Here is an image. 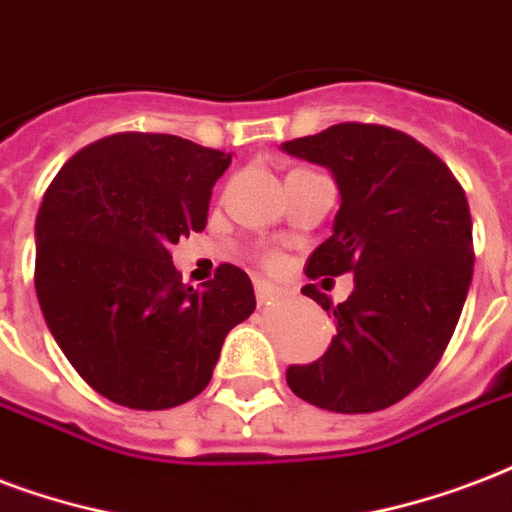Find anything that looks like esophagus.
Wrapping results in <instances>:
<instances>
[{
  "label": "esophagus",
  "instance_id": "1",
  "mask_svg": "<svg viewBox=\"0 0 512 512\" xmlns=\"http://www.w3.org/2000/svg\"><path fill=\"white\" fill-rule=\"evenodd\" d=\"M255 295H257V303H271V300L279 295V287L271 282H265V279H257Z\"/></svg>",
  "mask_w": 512,
  "mask_h": 512
}]
</instances>
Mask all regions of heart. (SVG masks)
<instances>
[{
  "label": "heart",
  "mask_w": 512,
  "mask_h": 512,
  "mask_svg": "<svg viewBox=\"0 0 512 512\" xmlns=\"http://www.w3.org/2000/svg\"><path fill=\"white\" fill-rule=\"evenodd\" d=\"M279 263H282V257H279V255L265 257V265H268V268H279Z\"/></svg>",
  "instance_id": "obj_1"
}]
</instances>
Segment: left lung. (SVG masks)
<instances>
[{
  "label": "left lung",
  "instance_id": "obj_1",
  "mask_svg": "<svg viewBox=\"0 0 512 512\" xmlns=\"http://www.w3.org/2000/svg\"><path fill=\"white\" fill-rule=\"evenodd\" d=\"M282 150L327 166L341 193L306 276L354 273L338 306L303 287L333 314L335 338L317 362L290 365L287 384L325 411H384L435 370L459 322L475 260L467 195L435 152L389 126L338 123Z\"/></svg>",
  "mask_w": 512,
  "mask_h": 512
}]
</instances>
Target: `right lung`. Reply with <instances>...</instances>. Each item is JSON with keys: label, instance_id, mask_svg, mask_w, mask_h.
I'll return each instance as SVG.
<instances>
[{"label": "right lung", "instance_id": "add662e5", "mask_svg": "<svg viewBox=\"0 0 512 512\" xmlns=\"http://www.w3.org/2000/svg\"><path fill=\"white\" fill-rule=\"evenodd\" d=\"M230 155L171 134L104 136L72 155L37 214L34 287L50 333L99 395L166 411L212 381L225 335L255 311L241 268L182 284L171 244L206 228Z\"/></svg>", "mask_w": 512, "mask_h": 512}]
</instances>
